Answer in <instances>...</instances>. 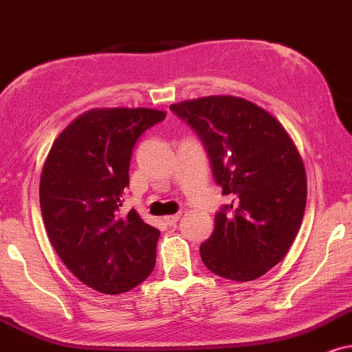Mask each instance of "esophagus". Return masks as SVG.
I'll list each match as a JSON object with an SVG mask.
<instances>
[{
	"instance_id": "1",
	"label": "esophagus",
	"mask_w": 352,
	"mask_h": 352,
	"mask_svg": "<svg viewBox=\"0 0 352 352\" xmlns=\"http://www.w3.org/2000/svg\"><path fill=\"white\" fill-rule=\"evenodd\" d=\"M179 219H180V213H177V214H172V217H165L164 221L167 223L168 226H173V224H177Z\"/></svg>"
}]
</instances>
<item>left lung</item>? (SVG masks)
I'll list each match as a JSON object with an SVG mask.
<instances>
[{"label": "left lung", "mask_w": 352, "mask_h": 352, "mask_svg": "<svg viewBox=\"0 0 352 352\" xmlns=\"http://www.w3.org/2000/svg\"><path fill=\"white\" fill-rule=\"evenodd\" d=\"M170 109L200 138L214 182L231 197L200 245L203 264L236 282L262 277L285 257L303 219L307 175L297 147L248 100L206 96Z\"/></svg>", "instance_id": "1"}]
</instances>
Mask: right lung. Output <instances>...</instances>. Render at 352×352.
Returning <instances> with one entry per match:
<instances>
[{"label": "right lung", "mask_w": 352, "mask_h": 352, "mask_svg": "<svg viewBox=\"0 0 352 352\" xmlns=\"http://www.w3.org/2000/svg\"><path fill=\"white\" fill-rule=\"evenodd\" d=\"M165 120L149 108L91 109L55 139L41 175V211L55 252L80 282L107 295L149 277L160 231L121 213L138 139Z\"/></svg>", "instance_id": "add662e5"}]
</instances>
